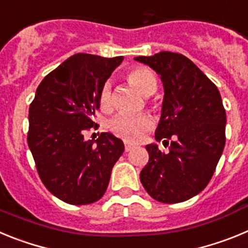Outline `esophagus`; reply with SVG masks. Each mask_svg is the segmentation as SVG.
Here are the masks:
<instances>
[{"mask_svg": "<svg viewBox=\"0 0 248 248\" xmlns=\"http://www.w3.org/2000/svg\"><path fill=\"white\" fill-rule=\"evenodd\" d=\"M124 148H125V151H130L131 149L135 148V145L134 144H130L128 143V141H125V143H124Z\"/></svg>", "mask_w": 248, "mask_h": 248, "instance_id": "34e87169", "label": "esophagus"}]
</instances>
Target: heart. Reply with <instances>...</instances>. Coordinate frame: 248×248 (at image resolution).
Instances as JSON below:
<instances>
[{
    "label": "heart",
    "mask_w": 248,
    "mask_h": 248,
    "mask_svg": "<svg viewBox=\"0 0 248 248\" xmlns=\"http://www.w3.org/2000/svg\"><path fill=\"white\" fill-rule=\"evenodd\" d=\"M128 80L135 88L143 94L150 95L156 91L157 82L153 72L148 68L137 67L128 73ZM98 102L102 110H110L111 108V85L105 82L102 85L98 95ZM154 125V120L149 114H117L109 119L108 129L114 135L126 140V141H138L144 137L146 131L150 130Z\"/></svg>",
    "instance_id": "obj_1"
}]
</instances>
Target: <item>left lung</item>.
<instances>
[{
	"label": "left lung",
	"mask_w": 248,
	"mask_h": 248,
	"mask_svg": "<svg viewBox=\"0 0 248 248\" xmlns=\"http://www.w3.org/2000/svg\"><path fill=\"white\" fill-rule=\"evenodd\" d=\"M135 61L153 68L164 85L156 141H170L169 153L146 145L149 161L140 181L164 203L189 200L211 180L226 143V111L217 87L187 57L160 52Z\"/></svg>",
	"instance_id": "8db88e82"
}]
</instances>
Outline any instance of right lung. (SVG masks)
<instances>
[{"label": "right lung", "mask_w": 248, "mask_h": 248, "mask_svg": "<svg viewBox=\"0 0 248 248\" xmlns=\"http://www.w3.org/2000/svg\"><path fill=\"white\" fill-rule=\"evenodd\" d=\"M123 57L78 53L43 78L30 105L27 141L37 171L48 191L71 205L102 198L124 144L110 133L84 140L97 129L98 95Z\"/></svg>", "instance_id": "add662e5"}]
</instances>
